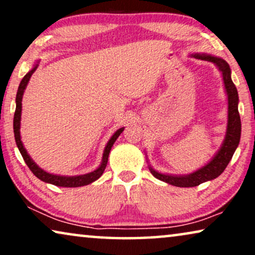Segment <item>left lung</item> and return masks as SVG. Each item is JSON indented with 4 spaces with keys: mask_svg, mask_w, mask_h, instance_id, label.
Segmentation results:
<instances>
[{
    "mask_svg": "<svg viewBox=\"0 0 255 255\" xmlns=\"http://www.w3.org/2000/svg\"><path fill=\"white\" fill-rule=\"evenodd\" d=\"M195 58L202 59V60L210 61L214 64L218 71L222 73L223 80H224V85L228 94L229 101V115H228V128H226L225 140L223 142L221 149H219L217 154L214 156L208 165L202 167L201 169L196 172L189 174V175L176 176V175H167V174H161L155 172L154 169L149 168L153 176L156 177L158 180H161L163 182L173 184L175 187H196L198 184L205 182V181L214 180L216 177L221 175L224 172L226 166L229 165L230 160L232 159L233 153L236 148L238 147L240 140V133H242V122H240V116L238 111V92L235 83L232 82L231 79V69L230 66L225 60L222 58L212 57V55L207 54H195Z\"/></svg>",
    "mask_w": 255,
    "mask_h": 255,
    "instance_id": "left-lung-1",
    "label": "left lung"
}]
</instances>
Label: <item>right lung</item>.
I'll return each instance as SVG.
<instances>
[{"label":"right lung","mask_w":255,"mask_h":255,"mask_svg":"<svg viewBox=\"0 0 255 255\" xmlns=\"http://www.w3.org/2000/svg\"><path fill=\"white\" fill-rule=\"evenodd\" d=\"M36 65L34 67L31 69V71L27 73V74L24 76L22 79V81L19 83L18 90H17V95H16V110H15V115H13V133H15V140L17 144V147H18L20 154H22L24 161L29 167L31 172H32L34 175H36L38 179L44 181V182L54 184V186L58 187H69V188H74V187H81V186H86V184H89L96 181L99 177L102 175L104 169H106L107 163H108V158H109V153L110 149L113 147L114 142L116 141V139L120 137V134L123 132L124 128H120L115 132V134L110 138V140L108 141V144L106 146V149H104L103 153V159H102V163L101 166L97 168L96 170H94L92 173L85 174V175H79V176H60V175H53V174H50L47 172H45L41 168H39L36 163L32 161V159L30 158L27 152L24 148V146L22 144V140H20V134H19V128H20V113H22V97H23V93L26 88L27 82L34 71L37 69Z\"/></svg>","instance_id":"right-lung-1"}]
</instances>
